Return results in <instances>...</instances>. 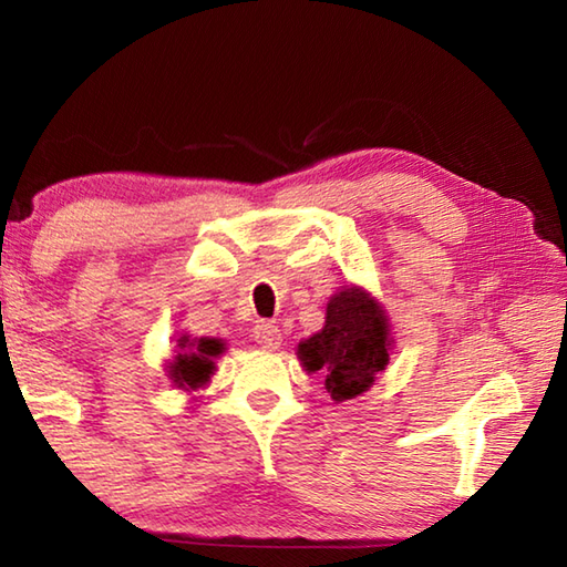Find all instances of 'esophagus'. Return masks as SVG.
I'll return each mask as SVG.
<instances>
[{"label": "esophagus", "mask_w": 567, "mask_h": 567, "mask_svg": "<svg viewBox=\"0 0 567 567\" xmlns=\"http://www.w3.org/2000/svg\"><path fill=\"white\" fill-rule=\"evenodd\" d=\"M252 341L260 348H277L282 343V333L270 321H260L256 329H252Z\"/></svg>", "instance_id": "1"}]
</instances>
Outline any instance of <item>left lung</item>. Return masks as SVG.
<instances>
[{"instance_id":"8db88e82","label":"left lung","mask_w":567,"mask_h":567,"mask_svg":"<svg viewBox=\"0 0 567 567\" xmlns=\"http://www.w3.org/2000/svg\"><path fill=\"white\" fill-rule=\"evenodd\" d=\"M388 319L382 309L360 290L336 295L327 307V323L302 341L297 355L309 372L327 375V390L336 402L365 392L390 360Z\"/></svg>"}]
</instances>
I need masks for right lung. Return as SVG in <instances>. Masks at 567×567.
<instances>
[{
	"label": "right lung",
	"instance_id": "right-lung-1",
	"mask_svg": "<svg viewBox=\"0 0 567 567\" xmlns=\"http://www.w3.org/2000/svg\"><path fill=\"white\" fill-rule=\"evenodd\" d=\"M179 353L171 365V378L179 388H202L214 370V358L224 351V343L216 339L189 341L187 336L179 339Z\"/></svg>",
	"mask_w": 567,
	"mask_h": 567
}]
</instances>
